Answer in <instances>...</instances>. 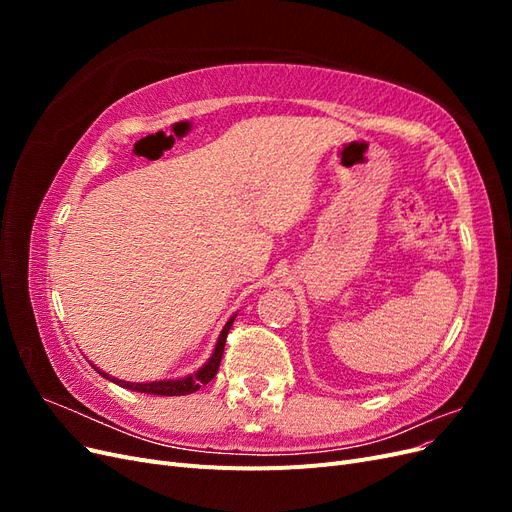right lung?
Wrapping results in <instances>:
<instances>
[{"label": "right lung", "mask_w": 512, "mask_h": 512, "mask_svg": "<svg viewBox=\"0 0 512 512\" xmlns=\"http://www.w3.org/2000/svg\"><path fill=\"white\" fill-rule=\"evenodd\" d=\"M237 314H232L228 318V322L224 324V329L220 331L218 335V342H215L213 346V352L207 359V363L203 367H198L194 374H188L183 378H173V380H153V382H126V380H119L111 374H106V371H102L100 367H96L94 363H91V367H94L100 376H104L106 380H111L115 384H119L121 389H128V391H136V393H147V395H164V397H175V395H190V393H196L200 386L211 382L215 378V374H218L220 369V361H222V354H224V344H226V335L232 327V322H235Z\"/></svg>", "instance_id": "obj_1"}]
</instances>
